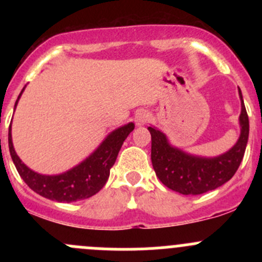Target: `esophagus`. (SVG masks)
Masks as SVG:
<instances>
[{
  "mask_svg": "<svg viewBox=\"0 0 262 262\" xmlns=\"http://www.w3.org/2000/svg\"><path fill=\"white\" fill-rule=\"evenodd\" d=\"M149 119H150V115L147 110H143V109L138 110V113L136 114L137 125H143V124H146Z\"/></svg>",
  "mask_w": 262,
  "mask_h": 262,
  "instance_id": "esophagus-1",
  "label": "esophagus"
}]
</instances>
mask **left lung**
I'll return each mask as SVG.
<instances>
[{
	"label": "left lung",
	"mask_w": 262,
	"mask_h": 262,
	"mask_svg": "<svg viewBox=\"0 0 262 262\" xmlns=\"http://www.w3.org/2000/svg\"><path fill=\"white\" fill-rule=\"evenodd\" d=\"M238 94L241 99V134L228 152L216 157L189 155L180 148L171 146L162 132L155 126H148L152 138L150 160L156 175L165 186L182 195H199L222 186L233 178L244 158L250 132L248 115L239 89Z\"/></svg>",
	"instance_id": "8db88e82"
}]
</instances>
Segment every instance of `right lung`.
I'll return each instance as SVG.
<instances>
[{"mask_svg":"<svg viewBox=\"0 0 262 262\" xmlns=\"http://www.w3.org/2000/svg\"><path fill=\"white\" fill-rule=\"evenodd\" d=\"M24 90L25 87L18 95L15 107ZM133 129L134 124L129 123L113 130L97 147V149L91 153L86 160L59 175H41L30 170L20 160L12 144L11 125L9 129L10 155H11L18 175L36 194L59 203L77 202V200L91 198L104 187L109 179L110 168L115 163L123 142Z\"/></svg>","mask_w":262,"mask_h":262,"instance_id":"obj_1","label":"right lung"}]
</instances>
